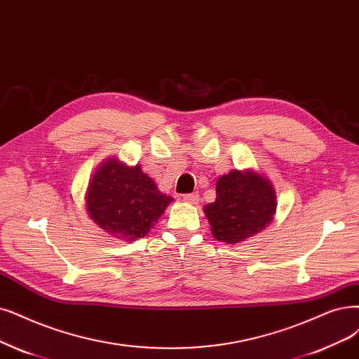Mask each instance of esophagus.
<instances>
[{
	"mask_svg": "<svg viewBox=\"0 0 359 359\" xmlns=\"http://www.w3.org/2000/svg\"><path fill=\"white\" fill-rule=\"evenodd\" d=\"M183 201L188 204H192V205H196L198 203H200V195H198L196 192L187 194V195H183Z\"/></svg>",
	"mask_w": 359,
	"mask_h": 359,
	"instance_id": "1",
	"label": "esophagus"
}]
</instances>
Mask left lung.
Listing matches in <instances>:
<instances>
[{"instance_id":"8db88e82","label":"left lung","mask_w":359,"mask_h":359,"mask_svg":"<svg viewBox=\"0 0 359 359\" xmlns=\"http://www.w3.org/2000/svg\"><path fill=\"white\" fill-rule=\"evenodd\" d=\"M273 184L260 172L233 170L216 182V201L204 207L211 235L217 241L240 244L268 228L276 213Z\"/></svg>"}]
</instances>
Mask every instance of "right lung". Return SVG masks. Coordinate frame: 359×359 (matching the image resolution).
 <instances>
[{"label": "right lung", "mask_w": 359, "mask_h": 359, "mask_svg": "<svg viewBox=\"0 0 359 359\" xmlns=\"http://www.w3.org/2000/svg\"><path fill=\"white\" fill-rule=\"evenodd\" d=\"M84 200L88 217L104 232L127 243L148 233L175 201L159 192L140 165L128 167L116 156L99 164Z\"/></svg>", "instance_id": "obj_1"}]
</instances>
